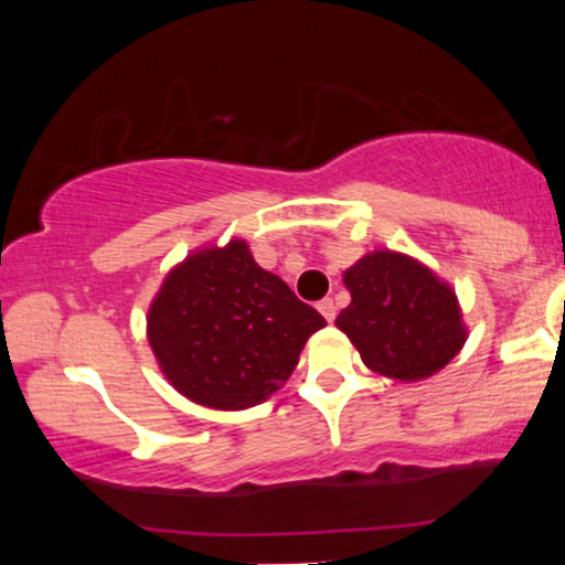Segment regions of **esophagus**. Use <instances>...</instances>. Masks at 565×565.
Here are the masks:
<instances>
[{"label":"esophagus","instance_id":"1","mask_svg":"<svg viewBox=\"0 0 565 565\" xmlns=\"http://www.w3.org/2000/svg\"><path fill=\"white\" fill-rule=\"evenodd\" d=\"M316 308H319V313H321L323 319H327L329 323L334 321V316H337V306H334V300H331V298H323V300H319V303H316Z\"/></svg>","mask_w":565,"mask_h":565}]
</instances>
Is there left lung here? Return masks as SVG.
I'll return each instance as SVG.
<instances>
[{
  "mask_svg": "<svg viewBox=\"0 0 565 565\" xmlns=\"http://www.w3.org/2000/svg\"><path fill=\"white\" fill-rule=\"evenodd\" d=\"M344 288L352 300L334 323L377 375L422 381L466 344L468 327L450 282L408 254H365L344 269Z\"/></svg>",
  "mask_w": 565,
  "mask_h": 565,
  "instance_id": "left-lung-1",
  "label": "left lung"
}]
</instances>
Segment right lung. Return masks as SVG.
<instances>
[{"instance_id":"1","label":"right lung","mask_w":565,"mask_h":565,"mask_svg":"<svg viewBox=\"0 0 565 565\" xmlns=\"http://www.w3.org/2000/svg\"><path fill=\"white\" fill-rule=\"evenodd\" d=\"M323 316L254 262L244 238L200 246L169 269L146 316L161 373L192 404L242 412L292 375Z\"/></svg>"}]
</instances>
